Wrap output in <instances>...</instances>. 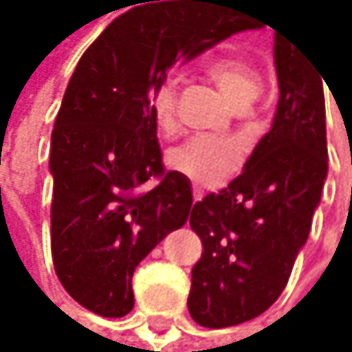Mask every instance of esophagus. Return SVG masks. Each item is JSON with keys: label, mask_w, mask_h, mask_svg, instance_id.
<instances>
[{"label": "esophagus", "mask_w": 352, "mask_h": 352, "mask_svg": "<svg viewBox=\"0 0 352 352\" xmlns=\"http://www.w3.org/2000/svg\"><path fill=\"white\" fill-rule=\"evenodd\" d=\"M198 198H200V192H196V194H194V200H198Z\"/></svg>", "instance_id": "esophagus-1"}]
</instances>
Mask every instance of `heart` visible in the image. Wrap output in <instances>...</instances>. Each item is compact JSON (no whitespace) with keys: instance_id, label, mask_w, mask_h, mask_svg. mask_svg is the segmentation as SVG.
<instances>
[{"instance_id":"1","label":"heart","mask_w":352,"mask_h":352,"mask_svg":"<svg viewBox=\"0 0 352 352\" xmlns=\"http://www.w3.org/2000/svg\"><path fill=\"white\" fill-rule=\"evenodd\" d=\"M205 76L226 94L236 109H247L262 88V76L251 56L239 48H221L211 54L202 65ZM177 86L170 80H162L147 92L154 126L168 135L177 124ZM241 154L232 143L209 137H194L168 154V166L184 175L198 188H215L228 179V175L239 166Z\"/></svg>"}]
</instances>
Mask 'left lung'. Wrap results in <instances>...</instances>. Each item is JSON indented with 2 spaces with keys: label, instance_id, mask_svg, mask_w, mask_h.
<instances>
[{
  "label": "left lung",
  "instance_id": "8db88e82",
  "mask_svg": "<svg viewBox=\"0 0 352 352\" xmlns=\"http://www.w3.org/2000/svg\"><path fill=\"white\" fill-rule=\"evenodd\" d=\"M274 63L280 97L270 133L236 179L190 211L202 255L192 268L188 310L202 327L251 321L276 302L321 200L325 78L289 31L274 35Z\"/></svg>",
  "mask_w": 352,
  "mask_h": 352
}]
</instances>
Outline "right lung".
I'll return each instance as SVG.
<instances>
[{"instance_id": "1", "label": "right lung", "mask_w": 352, "mask_h": 352, "mask_svg": "<svg viewBox=\"0 0 352 352\" xmlns=\"http://www.w3.org/2000/svg\"><path fill=\"white\" fill-rule=\"evenodd\" d=\"M215 1L141 0L86 48L67 84L50 143L52 264L94 315L131 313L135 268L188 219L190 182L164 173L145 99L179 56L228 37Z\"/></svg>"}]
</instances>
